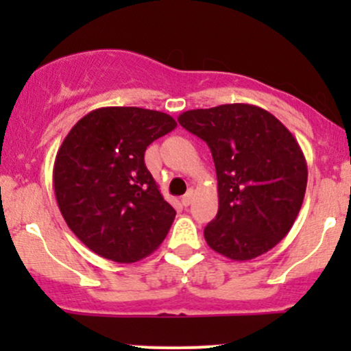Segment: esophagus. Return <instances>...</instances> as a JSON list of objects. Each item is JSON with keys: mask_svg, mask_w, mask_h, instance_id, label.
<instances>
[{"mask_svg": "<svg viewBox=\"0 0 351 351\" xmlns=\"http://www.w3.org/2000/svg\"><path fill=\"white\" fill-rule=\"evenodd\" d=\"M191 201H193V191H188L186 195H184L183 198H181V204H183V206L186 208V206H189V204H191Z\"/></svg>", "mask_w": 351, "mask_h": 351, "instance_id": "1", "label": "esophagus"}]
</instances>
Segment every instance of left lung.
I'll list each match as a JSON object with an SVG mask.
<instances>
[{
	"mask_svg": "<svg viewBox=\"0 0 351 351\" xmlns=\"http://www.w3.org/2000/svg\"><path fill=\"white\" fill-rule=\"evenodd\" d=\"M178 122L208 143L215 160L219 208L204 228L209 247L249 261L279 244L299 215L308 175L291 132L249 104L188 110Z\"/></svg>",
	"mask_w": 351,
	"mask_h": 351,
	"instance_id": "8db88e82",
	"label": "left lung"
}]
</instances>
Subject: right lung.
<instances>
[{
	"mask_svg": "<svg viewBox=\"0 0 351 351\" xmlns=\"http://www.w3.org/2000/svg\"><path fill=\"white\" fill-rule=\"evenodd\" d=\"M175 127L163 112L102 107L71 128L52 181L60 215L90 251L130 264L163 243L176 211L145 167V150Z\"/></svg>",
	"mask_w": 351,
	"mask_h": 351,
	"instance_id": "obj_1",
	"label": "right lung"
}]
</instances>
